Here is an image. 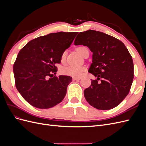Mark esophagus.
I'll return each mask as SVG.
<instances>
[{
  "label": "esophagus",
  "instance_id": "1",
  "mask_svg": "<svg viewBox=\"0 0 146 146\" xmlns=\"http://www.w3.org/2000/svg\"><path fill=\"white\" fill-rule=\"evenodd\" d=\"M73 80H80L81 78H77V77H73Z\"/></svg>",
  "mask_w": 146,
  "mask_h": 146
}]
</instances>
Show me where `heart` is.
<instances>
[{
    "label": "heart",
    "mask_w": 146,
    "mask_h": 146,
    "mask_svg": "<svg viewBox=\"0 0 146 146\" xmlns=\"http://www.w3.org/2000/svg\"><path fill=\"white\" fill-rule=\"evenodd\" d=\"M86 47L85 46H79L77 47V51L81 55H83V52ZM66 59V54L65 52H63L61 55V61H64ZM85 68L82 66H68L67 67L63 68L61 72L64 75H67L71 77H80L82 76L83 72L85 70Z\"/></svg>",
    "instance_id": "heart-1"
}]
</instances>
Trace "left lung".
I'll return each mask as SVG.
<instances>
[{"mask_svg": "<svg viewBox=\"0 0 146 146\" xmlns=\"http://www.w3.org/2000/svg\"><path fill=\"white\" fill-rule=\"evenodd\" d=\"M74 44L86 46L93 54L88 72L97 79L84 91L86 101L100 110L117 107L129 94L134 77L133 60L124 44L103 32L88 30L78 34Z\"/></svg>", "mask_w": 146, "mask_h": 146, "instance_id": "8db88e82", "label": "left lung"}]
</instances>
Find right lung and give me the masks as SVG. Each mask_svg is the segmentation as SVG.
<instances>
[{
    "instance_id": "1",
    "label": "right lung",
    "mask_w": 146,
    "mask_h": 146,
    "mask_svg": "<svg viewBox=\"0 0 146 146\" xmlns=\"http://www.w3.org/2000/svg\"><path fill=\"white\" fill-rule=\"evenodd\" d=\"M77 32L52 33L29 41L17 56L13 65L15 85L29 104L40 109L60 103L72 82L68 76H55V66L69 48Z\"/></svg>"
}]
</instances>
